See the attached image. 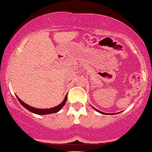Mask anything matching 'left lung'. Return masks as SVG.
Returning a JSON list of instances; mask_svg holds the SVG:
<instances>
[{"label":"left lung","mask_w":152,"mask_h":152,"mask_svg":"<svg viewBox=\"0 0 152 152\" xmlns=\"http://www.w3.org/2000/svg\"><path fill=\"white\" fill-rule=\"evenodd\" d=\"M92 108H93L94 109H95L96 111H98V112H99V113H101V114H105V113H104V112H102V111H99V110H98V109H95V108H94L93 106H92ZM106 114H107V113H106Z\"/></svg>","instance_id":"left-lung-1"}]
</instances>
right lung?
Here are the masks:
<instances>
[{
    "label": "right lung",
    "mask_w": 152,
    "mask_h": 152,
    "mask_svg": "<svg viewBox=\"0 0 152 152\" xmlns=\"http://www.w3.org/2000/svg\"><path fill=\"white\" fill-rule=\"evenodd\" d=\"M16 97H17V99H18V100L19 101V102L20 103V104H21L22 106H23L26 109H28V111H30L31 112L34 113V114H38V115L49 114H53V113L58 112V111H59L61 109H62L63 106L65 105L66 101H67V95H66L65 96V98H64V100L63 101V102L57 106H55V107H53V108H50V109H36V108L32 107V106L26 104V103H24L23 101L20 100V99H19L17 96H16Z\"/></svg>",
    "instance_id": "right-lung-1"
}]
</instances>
